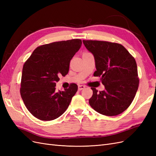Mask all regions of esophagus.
I'll list each match as a JSON object with an SVG mask.
<instances>
[{"label": "esophagus", "instance_id": "esophagus-1", "mask_svg": "<svg viewBox=\"0 0 156 156\" xmlns=\"http://www.w3.org/2000/svg\"><path fill=\"white\" fill-rule=\"evenodd\" d=\"M84 88H85V86H84V85H79L78 86L79 90H83Z\"/></svg>", "mask_w": 156, "mask_h": 156}]
</instances>
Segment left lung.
<instances>
[{"mask_svg":"<svg viewBox=\"0 0 156 156\" xmlns=\"http://www.w3.org/2000/svg\"><path fill=\"white\" fill-rule=\"evenodd\" d=\"M87 49L94 55L96 71L105 90L93 95L89 104L101 115L116 116L131 105L139 87L137 66L135 58L123 45L96 40H83Z\"/></svg>","mask_w":156,"mask_h":156,"instance_id":"obj_1","label":"left lung"}]
</instances>
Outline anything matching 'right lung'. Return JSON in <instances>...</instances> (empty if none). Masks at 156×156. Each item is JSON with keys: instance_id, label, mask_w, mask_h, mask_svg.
Returning <instances> with one entry per match:
<instances>
[{"instance_id": "obj_1", "label": "right lung", "mask_w": 156, "mask_h": 156, "mask_svg": "<svg viewBox=\"0 0 156 156\" xmlns=\"http://www.w3.org/2000/svg\"><path fill=\"white\" fill-rule=\"evenodd\" d=\"M82 41H56L37 48L23 68L20 93L26 107L39 120L57 119L67 109L78 87L72 83L64 91L55 90L61 75H67L69 62Z\"/></svg>"}]
</instances>
